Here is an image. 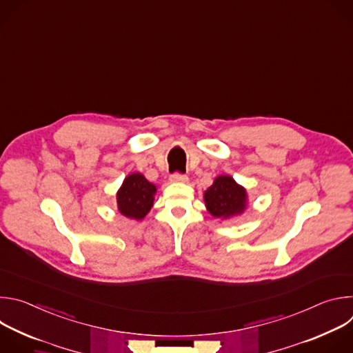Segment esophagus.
<instances>
[{"mask_svg":"<svg viewBox=\"0 0 353 353\" xmlns=\"http://www.w3.org/2000/svg\"><path fill=\"white\" fill-rule=\"evenodd\" d=\"M170 181H173V183H187L188 177L185 174H181V173H173L170 176Z\"/></svg>","mask_w":353,"mask_h":353,"instance_id":"34e87169","label":"esophagus"}]
</instances>
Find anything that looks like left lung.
Instances as JSON below:
<instances>
[{"mask_svg": "<svg viewBox=\"0 0 353 353\" xmlns=\"http://www.w3.org/2000/svg\"><path fill=\"white\" fill-rule=\"evenodd\" d=\"M208 212L215 218H232L240 215L247 207L245 188L230 176H218L214 184L204 192Z\"/></svg>", "mask_w": 353, "mask_h": 353, "instance_id": "8db88e82", "label": "left lung"}]
</instances>
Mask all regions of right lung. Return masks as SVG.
Returning <instances> with one entry per match:
<instances>
[{
  "mask_svg": "<svg viewBox=\"0 0 353 353\" xmlns=\"http://www.w3.org/2000/svg\"><path fill=\"white\" fill-rule=\"evenodd\" d=\"M157 185L149 183L141 173L128 174L117 191V207L121 215L141 221L154 205Z\"/></svg>",
  "mask_w": 353,
  "mask_h": 353,
  "instance_id": "right-lung-1",
  "label": "right lung"
}]
</instances>
